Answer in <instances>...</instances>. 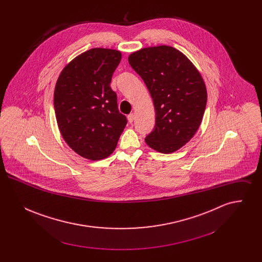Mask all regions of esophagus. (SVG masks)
I'll list each match as a JSON object with an SVG mask.
<instances>
[{
  "instance_id": "1",
  "label": "esophagus",
  "mask_w": 262,
  "mask_h": 262,
  "mask_svg": "<svg viewBox=\"0 0 262 262\" xmlns=\"http://www.w3.org/2000/svg\"><path fill=\"white\" fill-rule=\"evenodd\" d=\"M127 120H128V122L132 124L133 122H134V120H135V114L133 113V114H129L128 116H127Z\"/></svg>"
}]
</instances>
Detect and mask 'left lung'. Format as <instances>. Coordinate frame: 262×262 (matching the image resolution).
<instances>
[{
    "label": "left lung",
    "mask_w": 262,
    "mask_h": 262,
    "mask_svg": "<svg viewBox=\"0 0 262 262\" xmlns=\"http://www.w3.org/2000/svg\"><path fill=\"white\" fill-rule=\"evenodd\" d=\"M155 108V126L145 137L150 148L169 154L182 148L200 127L207 91L199 70L171 46L143 48L128 56Z\"/></svg>",
    "instance_id": "left-lung-1"
}]
</instances>
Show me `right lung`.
Returning a JSON list of instances; mask_svg holds the SVG:
<instances>
[{
  "instance_id": "obj_1",
  "label": "right lung",
  "mask_w": 262,
  "mask_h": 262,
  "mask_svg": "<svg viewBox=\"0 0 262 262\" xmlns=\"http://www.w3.org/2000/svg\"><path fill=\"white\" fill-rule=\"evenodd\" d=\"M120 51L93 48L69 62L54 91L58 126L67 144L83 158L101 160L116 149L127 123L110 88Z\"/></svg>"
}]
</instances>
